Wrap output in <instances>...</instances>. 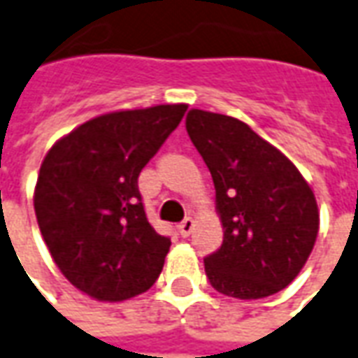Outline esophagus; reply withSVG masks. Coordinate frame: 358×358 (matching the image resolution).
<instances>
[{"label":"esophagus","instance_id":"1","mask_svg":"<svg viewBox=\"0 0 358 358\" xmlns=\"http://www.w3.org/2000/svg\"><path fill=\"white\" fill-rule=\"evenodd\" d=\"M194 225H196V221L192 220V217H186V220L182 221V223L178 225L180 235H182V237H188L189 233L194 231Z\"/></svg>","mask_w":358,"mask_h":358}]
</instances>
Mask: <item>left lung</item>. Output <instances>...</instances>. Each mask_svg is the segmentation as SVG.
I'll return each mask as SVG.
<instances>
[{"instance_id":"1","label":"left lung","mask_w":358,"mask_h":358,"mask_svg":"<svg viewBox=\"0 0 358 358\" xmlns=\"http://www.w3.org/2000/svg\"><path fill=\"white\" fill-rule=\"evenodd\" d=\"M186 131L208 164L223 243L206 264L211 286L239 300L286 288L308 261L320 210L284 152L239 119L189 109Z\"/></svg>"}]
</instances>
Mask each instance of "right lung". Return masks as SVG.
Instances as JSON below:
<instances>
[{"label": "right lung", "mask_w": 358, "mask_h": 358, "mask_svg": "<svg viewBox=\"0 0 358 358\" xmlns=\"http://www.w3.org/2000/svg\"><path fill=\"white\" fill-rule=\"evenodd\" d=\"M186 109L103 113L46 152L33 196L38 229L66 280L94 300H129L159 278L170 239L148 223L137 180Z\"/></svg>", "instance_id": "right-lung-1"}]
</instances>
